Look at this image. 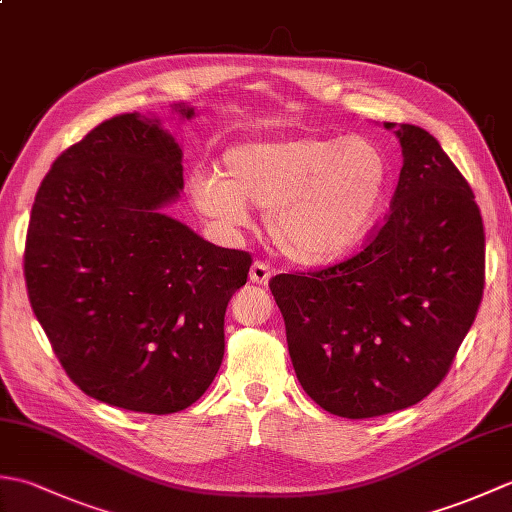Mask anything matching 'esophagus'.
Segmentation results:
<instances>
[{
	"label": "esophagus",
	"instance_id": "34e87169",
	"mask_svg": "<svg viewBox=\"0 0 512 512\" xmlns=\"http://www.w3.org/2000/svg\"><path fill=\"white\" fill-rule=\"evenodd\" d=\"M270 275H273V270H270V266L266 262H253V266H250V281L253 284H259V286H266Z\"/></svg>",
	"mask_w": 512,
	"mask_h": 512
}]
</instances>
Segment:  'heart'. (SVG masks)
<instances>
[{
    "mask_svg": "<svg viewBox=\"0 0 512 512\" xmlns=\"http://www.w3.org/2000/svg\"><path fill=\"white\" fill-rule=\"evenodd\" d=\"M222 176L191 182V202L226 226H244L248 206L281 255L325 266L352 255L378 220L389 187V162L367 138L295 136L242 140L228 147Z\"/></svg>",
    "mask_w": 512,
    "mask_h": 512,
    "instance_id": "b5f03b06",
    "label": "heart"
}]
</instances>
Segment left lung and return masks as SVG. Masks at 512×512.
<instances>
[{"instance_id":"8db88e82","label":"left lung","mask_w":512,"mask_h":512,"mask_svg":"<svg viewBox=\"0 0 512 512\" xmlns=\"http://www.w3.org/2000/svg\"><path fill=\"white\" fill-rule=\"evenodd\" d=\"M383 125L402 147L385 226L341 264L270 279L303 391L352 420L427 398L484 290V226L469 182L427 129Z\"/></svg>"}]
</instances>
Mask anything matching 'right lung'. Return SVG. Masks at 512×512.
Segmentation results:
<instances>
[{"instance_id": "add662e5", "label": "right lung", "mask_w": 512, "mask_h": 512, "mask_svg": "<svg viewBox=\"0 0 512 512\" xmlns=\"http://www.w3.org/2000/svg\"><path fill=\"white\" fill-rule=\"evenodd\" d=\"M182 184L178 140L134 112L63 151L32 204V312L72 383L105 405L182 411L222 365L226 306L253 262L165 213Z\"/></svg>"}]
</instances>
